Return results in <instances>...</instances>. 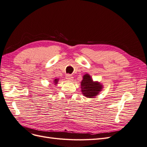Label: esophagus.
<instances>
[{
  "label": "esophagus",
  "mask_w": 147,
  "mask_h": 147,
  "mask_svg": "<svg viewBox=\"0 0 147 147\" xmlns=\"http://www.w3.org/2000/svg\"><path fill=\"white\" fill-rule=\"evenodd\" d=\"M66 79H67V80H68V81H73V77H72V75H69V74H67V75H66Z\"/></svg>",
  "instance_id": "34e87169"
}]
</instances>
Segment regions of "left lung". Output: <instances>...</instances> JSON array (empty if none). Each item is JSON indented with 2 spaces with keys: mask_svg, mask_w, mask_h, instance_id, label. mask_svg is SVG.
Wrapping results in <instances>:
<instances>
[{
  "mask_svg": "<svg viewBox=\"0 0 147 147\" xmlns=\"http://www.w3.org/2000/svg\"><path fill=\"white\" fill-rule=\"evenodd\" d=\"M81 89L82 94L84 96L93 98L101 92L103 85L97 81H94L89 74H86L81 82Z\"/></svg>",
  "mask_w": 147,
  "mask_h": 147,
  "instance_id": "left-lung-1",
  "label": "left lung"
}]
</instances>
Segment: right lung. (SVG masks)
Instances as JSON below:
<instances>
[{"instance_id": "obj_1", "label": "right lung", "mask_w": 147, "mask_h": 147, "mask_svg": "<svg viewBox=\"0 0 147 147\" xmlns=\"http://www.w3.org/2000/svg\"><path fill=\"white\" fill-rule=\"evenodd\" d=\"M58 81H59V79H58V78H57V79H55V80H53V83H54V85L56 86V85L58 84Z\"/></svg>"}]
</instances>
